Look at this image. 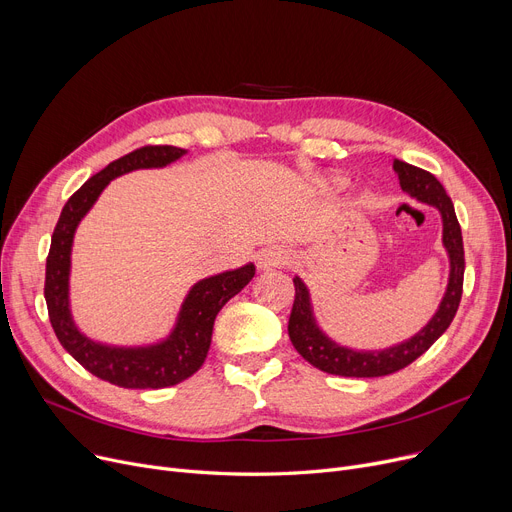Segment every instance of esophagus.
<instances>
[{"label": "esophagus", "mask_w": 512, "mask_h": 512, "mask_svg": "<svg viewBox=\"0 0 512 512\" xmlns=\"http://www.w3.org/2000/svg\"><path fill=\"white\" fill-rule=\"evenodd\" d=\"M288 263H290V255L284 249H267L257 259L259 270H274V267H284Z\"/></svg>", "instance_id": "obj_1"}]
</instances>
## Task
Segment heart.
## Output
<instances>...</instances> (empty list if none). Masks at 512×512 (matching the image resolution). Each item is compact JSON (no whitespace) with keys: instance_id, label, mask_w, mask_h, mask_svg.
Segmentation results:
<instances>
[{"instance_id":"heart-1","label":"heart","mask_w":512,"mask_h":512,"mask_svg":"<svg viewBox=\"0 0 512 512\" xmlns=\"http://www.w3.org/2000/svg\"><path fill=\"white\" fill-rule=\"evenodd\" d=\"M324 186H326V191H330V193H342L346 188V180L340 178V176H334V178H328L324 182Z\"/></svg>"}]
</instances>
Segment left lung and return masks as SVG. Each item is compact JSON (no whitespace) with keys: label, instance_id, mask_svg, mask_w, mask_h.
Returning <instances> with one entry per match:
<instances>
[{"label":"left lung","instance_id":"1","mask_svg":"<svg viewBox=\"0 0 512 512\" xmlns=\"http://www.w3.org/2000/svg\"><path fill=\"white\" fill-rule=\"evenodd\" d=\"M394 172L398 176L402 193L409 195L421 205L434 207L442 220V247L448 257V280L442 301L427 324L417 330L407 340L384 346V348H353L336 342L317 321L313 299L307 284L294 276V297L288 336L297 348L299 355L309 361L313 367L332 373L344 375V378H380V375L394 373L402 367L413 363L432 346L450 326L456 315L463 294V274H465V251L461 226L456 220L454 205L446 195L444 186L436 176L415 168L405 161H394Z\"/></svg>","mask_w":512,"mask_h":512}]
</instances>
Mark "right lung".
<instances>
[{"label":"right lung","mask_w":512,"mask_h":512,"mask_svg":"<svg viewBox=\"0 0 512 512\" xmlns=\"http://www.w3.org/2000/svg\"><path fill=\"white\" fill-rule=\"evenodd\" d=\"M186 153L188 149L157 145L137 149L112 161L68 199L51 236L45 270V301L51 328L60 344L80 365L97 378L120 388L155 390L176 386L191 378L207 357L215 315L255 276V265L247 263L236 270H226L195 282L188 288L168 336L151 344H105L93 340L76 326L70 305V272L78 224L93 209L105 186L118 176L137 170L166 168Z\"/></svg>","instance_id":"obj_1"}]
</instances>
